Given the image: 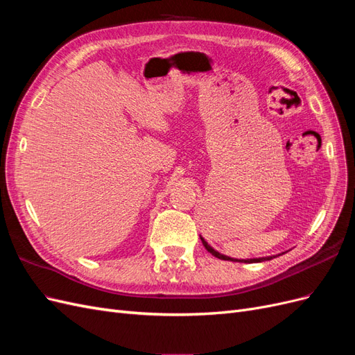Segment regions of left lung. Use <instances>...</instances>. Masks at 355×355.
Masks as SVG:
<instances>
[{"mask_svg":"<svg viewBox=\"0 0 355 355\" xmlns=\"http://www.w3.org/2000/svg\"><path fill=\"white\" fill-rule=\"evenodd\" d=\"M201 241H202V245L206 247V250L209 252V253H211L213 256H216L218 259H222V261H234L232 257H228V256H225V254H220V253H218L216 250H213L211 247L204 241V239L201 237ZM266 259H271V257H261V259H247V261H239V262H245V263H252V262H262V261H266ZM235 262H237V259H235Z\"/></svg>","mask_w":355,"mask_h":355,"instance_id":"left-lung-1","label":"left lung"}]
</instances>
